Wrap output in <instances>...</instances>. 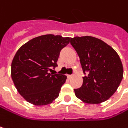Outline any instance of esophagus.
<instances>
[{"instance_id":"1","label":"esophagus","mask_w":128,"mask_h":128,"mask_svg":"<svg viewBox=\"0 0 128 128\" xmlns=\"http://www.w3.org/2000/svg\"><path fill=\"white\" fill-rule=\"evenodd\" d=\"M67 77L69 79H70V78H71L73 77V76H72L71 75H67Z\"/></svg>"}]
</instances>
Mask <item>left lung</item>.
<instances>
[{
  "label": "left lung",
  "mask_w": 128,
  "mask_h": 128,
  "mask_svg": "<svg viewBox=\"0 0 128 128\" xmlns=\"http://www.w3.org/2000/svg\"><path fill=\"white\" fill-rule=\"evenodd\" d=\"M70 44L80 59L85 75L83 84L75 89V95L86 104H98L109 99L123 78L120 56L104 41L92 36L70 38Z\"/></svg>",
  "instance_id": "8db88e82"
}]
</instances>
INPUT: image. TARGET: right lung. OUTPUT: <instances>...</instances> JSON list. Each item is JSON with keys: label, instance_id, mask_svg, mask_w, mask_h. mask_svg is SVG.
<instances>
[{"label": "right lung", "instance_id": "1", "mask_svg": "<svg viewBox=\"0 0 128 128\" xmlns=\"http://www.w3.org/2000/svg\"><path fill=\"white\" fill-rule=\"evenodd\" d=\"M69 42V37L44 35L28 41L16 52L11 76L18 92L28 102L48 105L59 96L67 76L48 70L57 66L60 52Z\"/></svg>", "mask_w": 128, "mask_h": 128}]
</instances>
